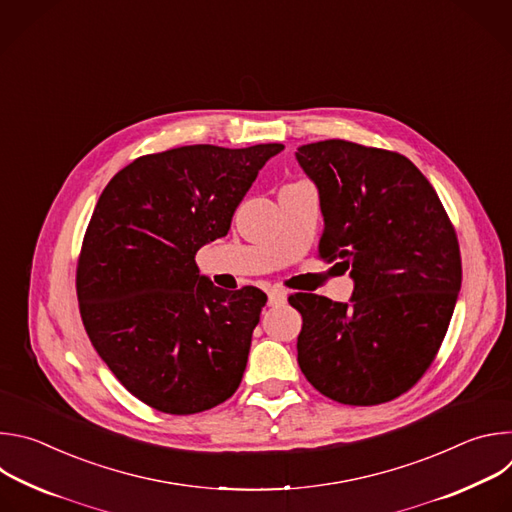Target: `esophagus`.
I'll return each mask as SVG.
<instances>
[{
    "instance_id": "esophagus-1",
    "label": "esophagus",
    "mask_w": 512,
    "mask_h": 512,
    "mask_svg": "<svg viewBox=\"0 0 512 512\" xmlns=\"http://www.w3.org/2000/svg\"><path fill=\"white\" fill-rule=\"evenodd\" d=\"M269 306H281V304H285L287 302V294L283 289H279V287H273V289H269Z\"/></svg>"
}]
</instances>
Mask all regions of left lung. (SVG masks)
I'll list each match as a JSON object with an SVG mask.
<instances>
[{
	"instance_id": "1",
	"label": "left lung",
	"mask_w": 512,
	"mask_h": 512,
	"mask_svg": "<svg viewBox=\"0 0 512 512\" xmlns=\"http://www.w3.org/2000/svg\"><path fill=\"white\" fill-rule=\"evenodd\" d=\"M296 160L318 188L320 255L340 257L354 281L348 302L289 296L304 320L300 369L338 403H387L421 379L448 332L462 285L454 227L401 154L326 139Z\"/></svg>"
}]
</instances>
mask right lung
Masks as SVG:
<instances>
[{"mask_svg":"<svg viewBox=\"0 0 512 512\" xmlns=\"http://www.w3.org/2000/svg\"><path fill=\"white\" fill-rule=\"evenodd\" d=\"M281 150L184 145L133 160L99 196L77 269L81 316L103 362L145 405L200 413L241 385L267 296L216 287L194 255L229 233Z\"/></svg>","mask_w":512,"mask_h":512,"instance_id":"right-lung-1","label":"right lung"}]
</instances>
